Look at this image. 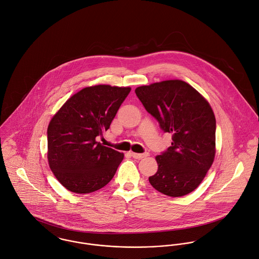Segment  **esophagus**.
I'll return each mask as SVG.
<instances>
[{
  "label": "esophagus",
  "mask_w": 259,
  "mask_h": 259,
  "mask_svg": "<svg viewBox=\"0 0 259 259\" xmlns=\"http://www.w3.org/2000/svg\"><path fill=\"white\" fill-rule=\"evenodd\" d=\"M131 155L135 159H142V158H145V157L149 155V153L148 152H145V153H134V152H132Z\"/></svg>",
  "instance_id": "34e87169"
}]
</instances>
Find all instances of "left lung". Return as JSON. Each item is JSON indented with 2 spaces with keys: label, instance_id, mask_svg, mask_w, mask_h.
Wrapping results in <instances>:
<instances>
[{
  "label": "left lung",
  "instance_id": "obj_1",
  "mask_svg": "<svg viewBox=\"0 0 259 259\" xmlns=\"http://www.w3.org/2000/svg\"><path fill=\"white\" fill-rule=\"evenodd\" d=\"M141 103L172 133L171 146L156 156L158 171L149 177L157 191L184 196L198 187L215 156L216 121L206 100L189 84L168 80L136 88Z\"/></svg>",
  "mask_w": 259,
  "mask_h": 259
}]
</instances>
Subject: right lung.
<instances>
[{"instance_id":"1","label":"right lung","mask_w":259,"mask_h":259,"mask_svg":"<svg viewBox=\"0 0 259 259\" xmlns=\"http://www.w3.org/2000/svg\"><path fill=\"white\" fill-rule=\"evenodd\" d=\"M129 87L97 85L73 95L50 121L48 161L58 181L68 190L86 194L101 189L114 177L124 158L97 142L110 128Z\"/></svg>"}]
</instances>
